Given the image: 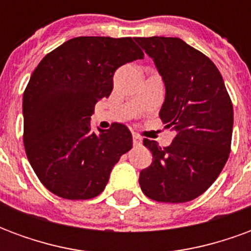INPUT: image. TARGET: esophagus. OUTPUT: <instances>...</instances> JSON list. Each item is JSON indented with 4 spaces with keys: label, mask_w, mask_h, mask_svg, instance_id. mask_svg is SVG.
I'll return each instance as SVG.
<instances>
[{
    "label": "esophagus",
    "mask_w": 251,
    "mask_h": 251,
    "mask_svg": "<svg viewBox=\"0 0 251 251\" xmlns=\"http://www.w3.org/2000/svg\"><path fill=\"white\" fill-rule=\"evenodd\" d=\"M133 144L134 145H141L142 144V138L137 134H133Z\"/></svg>",
    "instance_id": "esophagus-1"
}]
</instances>
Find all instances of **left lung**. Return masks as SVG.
I'll return each mask as SVG.
<instances>
[{
    "mask_svg": "<svg viewBox=\"0 0 251 251\" xmlns=\"http://www.w3.org/2000/svg\"><path fill=\"white\" fill-rule=\"evenodd\" d=\"M136 41L163 77L165 100L160 118L175 131L167 148L144 140L153 160L140 172L142 192L164 203L194 200L218 179L230 154L231 99L215 64L181 39L153 36Z\"/></svg>",
    "mask_w": 251,
    "mask_h": 251,
    "instance_id": "left-lung-1",
    "label": "left lung"
}]
</instances>
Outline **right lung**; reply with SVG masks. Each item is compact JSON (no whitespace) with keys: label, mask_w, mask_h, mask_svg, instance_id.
Masks as SVG:
<instances>
[{"label":"right lung","mask_w":251,"mask_h":251,"mask_svg":"<svg viewBox=\"0 0 251 251\" xmlns=\"http://www.w3.org/2000/svg\"><path fill=\"white\" fill-rule=\"evenodd\" d=\"M144 52L131 37L82 36L36 67L23 98L26 157L43 185L63 199L98 196L133 138L122 124L91 131L95 103L113 90L117 68Z\"/></svg>","instance_id":"add662e5"}]
</instances>
